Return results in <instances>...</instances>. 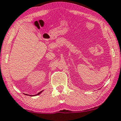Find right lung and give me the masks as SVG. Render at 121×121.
<instances>
[{
  "label": "right lung",
  "mask_w": 121,
  "mask_h": 121,
  "mask_svg": "<svg viewBox=\"0 0 121 121\" xmlns=\"http://www.w3.org/2000/svg\"><path fill=\"white\" fill-rule=\"evenodd\" d=\"M42 91H41V92H39V93H38V94H36V95H30V96H37V95H39V94H41V93L42 92ZM25 95H27V94H25Z\"/></svg>",
  "instance_id": "right-lung-1"
}]
</instances>
